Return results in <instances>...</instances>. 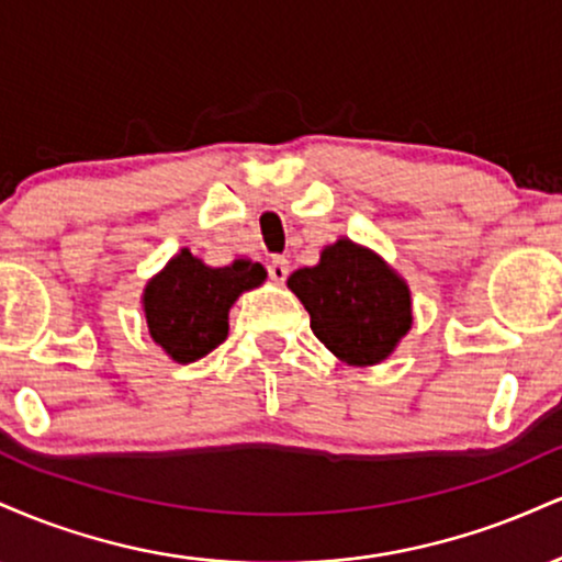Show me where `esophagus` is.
Masks as SVG:
<instances>
[{
  "label": "esophagus",
  "mask_w": 562,
  "mask_h": 562,
  "mask_svg": "<svg viewBox=\"0 0 562 562\" xmlns=\"http://www.w3.org/2000/svg\"><path fill=\"white\" fill-rule=\"evenodd\" d=\"M269 280L274 282H285L288 280V272H290V261L285 256H274L272 261H269Z\"/></svg>",
  "instance_id": "esophagus-1"
}]
</instances>
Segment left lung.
Returning <instances> with one entry per match:
<instances>
[{
  "label": "left lung",
  "instance_id": "left-lung-1",
  "mask_svg": "<svg viewBox=\"0 0 562 562\" xmlns=\"http://www.w3.org/2000/svg\"><path fill=\"white\" fill-rule=\"evenodd\" d=\"M288 288L312 317L314 335L346 364H380L412 327L406 282L348 237L327 245L317 267L295 269Z\"/></svg>",
  "mask_w": 562,
  "mask_h": 562
}]
</instances>
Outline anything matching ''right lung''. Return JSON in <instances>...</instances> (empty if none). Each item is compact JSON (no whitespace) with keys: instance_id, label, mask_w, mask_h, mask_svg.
<instances>
[{"instance_id":"obj_1","label":"right lung","mask_w":562,"mask_h":562,"mask_svg":"<svg viewBox=\"0 0 562 562\" xmlns=\"http://www.w3.org/2000/svg\"><path fill=\"white\" fill-rule=\"evenodd\" d=\"M267 269L248 259L205 267L182 248L142 293L150 338L179 364L203 359L229 333V308L245 290L259 288Z\"/></svg>"}]
</instances>
